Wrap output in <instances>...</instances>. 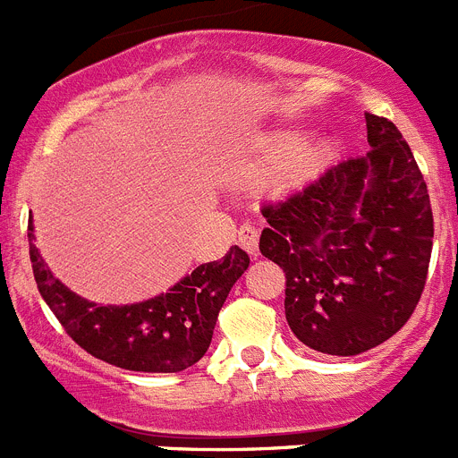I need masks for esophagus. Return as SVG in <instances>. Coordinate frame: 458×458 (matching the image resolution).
I'll return each instance as SVG.
<instances>
[{
  "label": "esophagus",
  "mask_w": 458,
  "mask_h": 458,
  "mask_svg": "<svg viewBox=\"0 0 458 458\" xmlns=\"http://www.w3.org/2000/svg\"><path fill=\"white\" fill-rule=\"evenodd\" d=\"M238 245H241L250 257H257L259 252V229L252 225H242L238 229Z\"/></svg>",
  "instance_id": "obj_1"
}]
</instances>
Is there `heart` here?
<instances>
[{
    "instance_id": "obj_1",
    "label": "heart",
    "mask_w": 458,
    "mask_h": 458,
    "mask_svg": "<svg viewBox=\"0 0 458 458\" xmlns=\"http://www.w3.org/2000/svg\"><path fill=\"white\" fill-rule=\"evenodd\" d=\"M335 156L333 140H311L298 131L275 132L264 147V160L261 163L270 169H282V179L286 183H301L317 172H321Z\"/></svg>"
}]
</instances>
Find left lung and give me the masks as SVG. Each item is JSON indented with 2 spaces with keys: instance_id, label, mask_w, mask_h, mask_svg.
I'll list each match as a JSON object with an SVG mask.
<instances>
[{
  "instance_id": "obj_1",
  "label": "left lung",
  "mask_w": 458,
  "mask_h": 458,
  "mask_svg": "<svg viewBox=\"0 0 458 458\" xmlns=\"http://www.w3.org/2000/svg\"><path fill=\"white\" fill-rule=\"evenodd\" d=\"M369 153L264 206L259 250L284 270L289 327L311 351L358 355L403 327L420 302L434 216L411 147L365 114Z\"/></svg>"
}]
</instances>
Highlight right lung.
Returning a JSON list of instances; mask_svg holds the SVG:
<instances>
[{
  "mask_svg": "<svg viewBox=\"0 0 458 458\" xmlns=\"http://www.w3.org/2000/svg\"><path fill=\"white\" fill-rule=\"evenodd\" d=\"M27 236L36 284L64 330L93 358L128 371L174 374L199 362L226 295L250 266L248 254L233 245L225 259L197 266L167 293L131 305H100L52 275L34 245V220Z\"/></svg>",
  "mask_w": 458,
  "mask_h": 458,
  "instance_id": "add662e5",
  "label": "right lung"
}]
</instances>
